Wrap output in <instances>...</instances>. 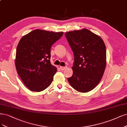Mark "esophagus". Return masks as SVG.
<instances>
[{
	"label": "esophagus",
	"instance_id": "obj_1",
	"mask_svg": "<svg viewBox=\"0 0 127 127\" xmlns=\"http://www.w3.org/2000/svg\"><path fill=\"white\" fill-rule=\"evenodd\" d=\"M66 68H67L66 67H62V66L60 67V69L61 70H64Z\"/></svg>",
	"mask_w": 127,
	"mask_h": 127
}]
</instances>
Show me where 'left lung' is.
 <instances>
[{"instance_id":"1","label":"left lung","mask_w":127,"mask_h":127,"mask_svg":"<svg viewBox=\"0 0 127 127\" xmlns=\"http://www.w3.org/2000/svg\"><path fill=\"white\" fill-rule=\"evenodd\" d=\"M64 35L75 60L73 75L68 81L78 91H90L98 85L105 70V44L100 36L85 28L65 32Z\"/></svg>"}]
</instances>
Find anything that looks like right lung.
<instances>
[{
  "instance_id": "add662e5",
  "label": "right lung",
  "mask_w": 127,
  "mask_h": 127,
  "mask_svg": "<svg viewBox=\"0 0 127 127\" xmlns=\"http://www.w3.org/2000/svg\"><path fill=\"white\" fill-rule=\"evenodd\" d=\"M63 34L36 29L21 38L17 47L15 65L29 90L40 92L51 84L57 69L50 63V48Z\"/></svg>"
}]
</instances>
